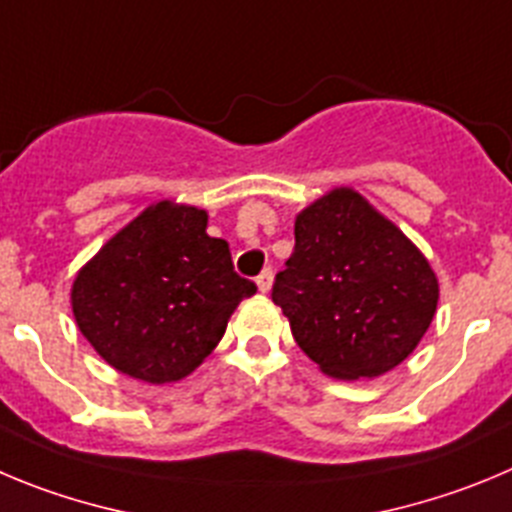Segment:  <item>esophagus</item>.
Returning a JSON list of instances; mask_svg holds the SVG:
<instances>
[{"label": "esophagus", "mask_w": 512, "mask_h": 512, "mask_svg": "<svg viewBox=\"0 0 512 512\" xmlns=\"http://www.w3.org/2000/svg\"><path fill=\"white\" fill-rule=\"evenodd\" d=\"M271 284H274V271H271V269L261 271V274L256 276V287H259V292H261V294L269 292Z\"/></svg>", "instance_id": "obj_1"}]
</instances>
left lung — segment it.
<instances>
[{
	"label": "left lung",
	"instance_id": "left-lung-1",
	"mask_svg": "<svg viewBox=\"0 0 512 512\" xmlns=\"http://www.w3.org/2000/svg\"><path fill=\"white\" fill-rule=\"evenodd\" d=\"M271 299L322 373L373 381L426 335L439 279L393 220L353 187H335L297 213L294 251Z\"/></svg>",
	"mask_w": 512,
	"mask_h": 512
}]
</instances>
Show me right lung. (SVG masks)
I'll list each match as a JSON object with an SVG mask.
<instances>
[{
    "instance_id": "obj_1",
    "label": "right lung",
    "mask_w": 512,
    "mask_h": 512,
    "mask_svg": "<svg viewBox=\"0 0 512 512\" xmlns=\"http://www.w3.org/2000/svg\"><path fill=\"white\" fill-rule=\"evenodd\" d=\"M256 284L233 271L231 248L208 236V213L159 200L81 266L70 287L78 330L111 368L162 386L215 350Z\"/></svg>"
}]
</instances>
